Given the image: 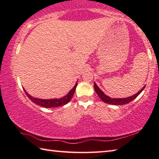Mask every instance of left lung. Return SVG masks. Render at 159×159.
<instances>
[{"label": "left lung", "mask_w": 159, "mask_h": 159, "mask_svg": "<svg viewBox=\"0 0 159 159\" xmlns=\"http://www.w3.org/2000/svg\"><path fill=\"white\" fill-rule=\"evenodd\" d=\"M144 88H145V85L139 91L138 93L134 94V95L128 97V98H111L110 97L105 95L103 91H102L100 89H99L98 85L95 83V82L94 83V88H95V92L97 94H98V95L99 97V98H100L104 102H105V103L109 104H114V105H123V104H125L129 103V102L133 101L134 99H135L137 97H138L139 94L142 93V91L144 90Z\"/></svg>", "instance_id": "1"}]
</instances>
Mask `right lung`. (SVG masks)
I'll list each match as a JSON object with an SVG mask.
<instances>
[{
	"mask_svg": "<svg viewBox=\"0 0 159 159\" xmlns=\"http://www.w3.org/2000/svg\"><path fill=\"white\" fill-rule=\"evenodd\" d=\"M77 83L74 86V88L69 91V92L67 93V95L65 96L62 97L61 98H59V99H39L36 98H34V97L31 96L28 93L26 92V90L25 88H23V90H25V92L26 93V95H27L28 98L31 99V100L34 102V103L38 104V105L43 107H45V108H52V107H61L63 105H65L68 102L71 101V99H72V97H73L75 90H76V88L77 86Z\"/></svg>",
	"mask_w": 159,
	"mask_h": 159,
	"instance_id": "1",
	"label": "right lung"
}]
</instances>
